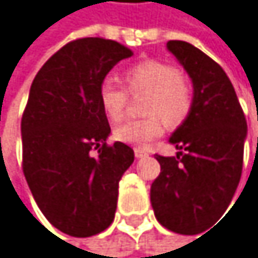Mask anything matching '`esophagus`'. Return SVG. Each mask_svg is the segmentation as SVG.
Instances as JSON below:
<instances>
[{"mask_svg": "<svg viewBox=\"0 0 258 258\" xmlns=\"http://www.w3.org/2000/svg\"><path fill=\"white\" fill-rule=\"evenodd\" d=\"M148 154V151L145 150V148H135V156H136V159H141V157H144V156H147Z\"/></svg>", "mask_w": 258, "mask_h": 258, "instance_id": "esophagus-1", "label": "esophagus"}]
</instances>
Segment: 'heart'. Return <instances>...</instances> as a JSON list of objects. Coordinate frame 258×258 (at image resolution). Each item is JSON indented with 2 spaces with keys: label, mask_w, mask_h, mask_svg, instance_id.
Wrapping results in <instances>:
<instances>
[{
  "label": "heart",
  "mask_w": 258,
  "mask_h": 258,
  "mask_svg": "<svg viewBox=\"0 0 258 258\" xmlns=\"http://www.w3.org/2000/svg\"><path fill=\"white\" fill-rule=\"evenodd\" d=\"M128 93L145 95L142 111L148 116L119 125L113 136L116 141L133 147H144L159 138L163 119L170 125L182 123L192 107V90L183 73L162 61H144L123 75ZM126 91L114 81L105 79L99 87V104L105 116L117 122L126 107Z\"/></svg>",
  "instance_id": "obj_1"
}]
</instances>
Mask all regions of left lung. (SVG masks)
I'll use <instances>...</instances> for the list:
<instances>
[{"label": "left lung", "mask_w": 258, "mask_h": 258, "mask_svg": "<svg viewBox=\"0 0 258 258\" xmlns=\"http://www.w3.org/2000/svg\"><path fill=\"white\" fill-rule=\"evenodd\" d=\"M167 48L192 82V107L170 144L176 157L157 156L160 174L151 183L157 222L179 234L204 229L229 207L240 182L248 125L235 90L208 54L185 41Z\"/></svg>", "instance_id": "8db88e82"}]
</instances>
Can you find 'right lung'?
I'll list each match as a JSON object with an SVG mask.
<instances>
[{"mask_svg": "<svg viewBox=\"0 0 258 258\" xmlns=\"http://www.w3.org/2000/svg\"><path fill=\"white\" fill-rule=\"evenodd\" d=\"M133 51L111 39L66 44L35 76L21 119L23 171L47 220L73 237L107 229L122 174L135 151L107 145L111 133L99 104L108 72Z\"/></svg>", "mask_w": 258, "mask_h": 258, "instance_id": "add662e5", "label": "right lung"}]
</instances>
